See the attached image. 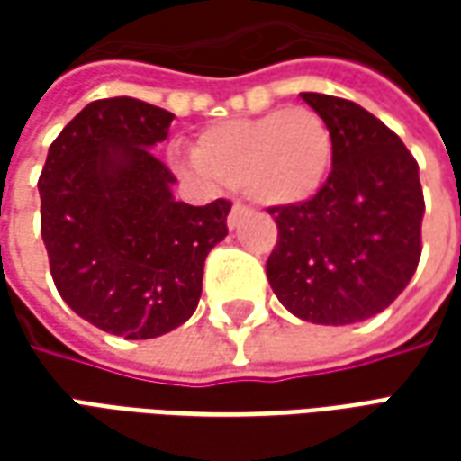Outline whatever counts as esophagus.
Returning <instances> with one entry per match:
<instances>
[{
	"mask_svg": "<svg viewBox=\"0 0 461 461\" xmlns=\"http://www.w3.org/2000/svg\"><path fill=\"white\" fill-rule=\"evenodd\" d=\"M249 207L247 204H241V202H234V207H231L230 212V220H227V224H230V230H237L240 227V221L249 214Z\"/></svg>",
	"mask_w": 461,
	"mask_h": 461,
	"instance_id": "34e87169",
	"label": "esophagus"
}]
</instances>
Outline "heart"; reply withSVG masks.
<instances>
[{
	"mask_svg": "<svg viewBox=\"0 0 461 461\" xmlns=\"http://www.w3.org/2000/svg\"><path fill=\"white\" fill-rule=\"evenodd\" d=\"M172 162L224 187H244L264 207H291L316 197L333 165V132L311 108H274L200 132L190 155Z\"/></svg>",
	"mask_w": 461,
	"mask_h": 461,
	"instance_id": "heart-1",
	"label": "heart"
}]
</instances>
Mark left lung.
Listing matches in <instances>:
<instances>
[{
	"label": "left lung",
	"instance_id": "8db88e82",
	"mask_svg": "<svg viewBox=\"0 0 461 461\" xmlns=\"http://www.w3.org/2000/svg\"><path fill=\"white\" fill-rule=\"evenodd\" d=\"M333 132V170L321 192L269 207L279 240L267 261L276 299L311 323L346 326L385 311L422 254L425 197L402 140L353 101L301 94Z\"/></svg>",
	"mask_w": 461,
	"mask_h": 461
}]
</instances>
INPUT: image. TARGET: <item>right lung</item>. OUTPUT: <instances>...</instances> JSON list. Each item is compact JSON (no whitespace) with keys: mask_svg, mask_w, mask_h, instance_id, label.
Masks as SVG:
<instances>
[{"mask_svg":"<svg viewBox=\"0 0 461 461\" xmlns=\"http://www.w3.org/2000/svg\"><path fill=\"white\" fill-rule=\"evenodd\" d=\"M175 115L118 95L88 104L51 142L39 177L41 237L61 299L95 329L158 339L190 319L231 202L192 207L152 145Z\"/></svg>","mask_w":461,"mask_h":461,"instance_id":"add662e5","label":"right lung"}]
</instances>
